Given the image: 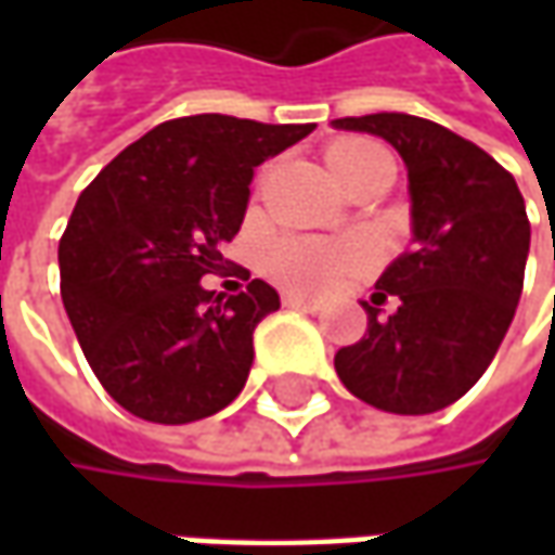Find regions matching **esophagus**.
Here are the masks:
<instances>
[{
  "mask_svg": "<svg viewBox=\"0 0 555 555\" xmlns=\"http://www.w3.org/2000/svg\"><path fill=\"white\" fill-rule=\"evenodd\" d=\"M284 306H287V309L321 311V302H314V299H306V296H299V293H284Z\"/></svg>",
  "mask_w": 555,
  "mask_h": 555,
  "instance_id": "34e87169",
  "label": "esophagus"
}]
</instances>
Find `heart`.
Listing matches in <instances>:
<instances>
[{"label":"heart","mask_w":555,"mask_h":555,"mask_svg":"<svg viewBox=\"0 0 555 555\" xmlns=\"http://www.w3.org/2000/svg\"><path fill=\"white\" fill-rule=\"evenodd\" d=\"M373 151H383L373 141H339L333 144L327 160L333 169H343L349 163L367 157ZM371 266V249L364 244H324V241H278L268 246L266 271L281 287L296 293H324L339 281L352 278Z\"/></svg>","instance_id":"heart-1"}]
</instances>
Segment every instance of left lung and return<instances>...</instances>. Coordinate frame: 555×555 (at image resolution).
<instances>
[{
	"label": "left lung",
	"instance_id": "left-lung-1",
	"mask_svg": "<svg viewBox=\"0 0 555 555\" xmlns=\"http://www.w3.org/2000/svg\"><path fill=\"white\" fill-rule=\"evenodd\" d=\"M371 132L408 166L414 249L376 281L367 333L339 349L343 386L389 414H436L469 392L501 349L522 296L531 224L516 179L479 144L433 119H333ZM395 295L399 311L378 318Z\"/></svg>",
	"mask_w": 555,
	"mask_h": 555
}]
</instances>
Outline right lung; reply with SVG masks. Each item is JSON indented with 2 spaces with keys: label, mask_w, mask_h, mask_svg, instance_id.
Returning <instances> with one entry per match:
<instances>
[{
  "label": "right lung",
  "mask_w": 555,
  "mask_h": 555,
  "mask_svg": "<svg viewBox=\"0 0 555 555\" xmlns=\"http://www.w3.org/2000/svg\"><path fill=\"white\" fill-rule=\"evenodd\" d=\"M314 122L197 114L166 119L107 163L74 206L57 246L61 299L107 395L147 423L219 414L244 389L253 331L281 309L266 281L237 296L206 274L241 231L259 163Z\"/></svg>",
  "instance_id": "obj_1"
}]
</instances>
